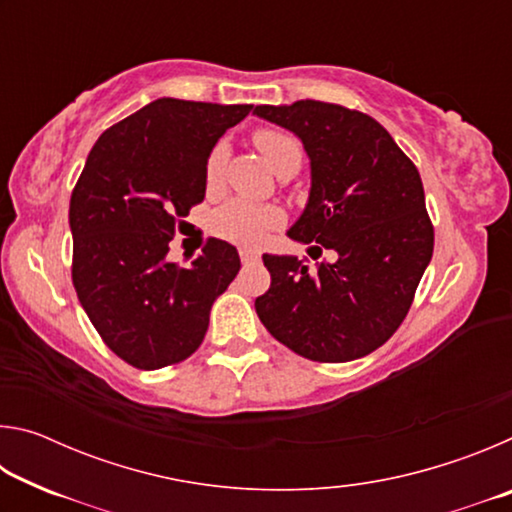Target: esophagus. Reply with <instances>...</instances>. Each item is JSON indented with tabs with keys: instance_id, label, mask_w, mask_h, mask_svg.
<instances>
[{
	"instance_id": "obj_1",
	"label": "esophagus",
	"mask_w": 512,
	"mask_h": 512,
	"mask_svg": "<svg viewBox=\"0 0 512 512\" xmlns=\"http://www.w3.org/2000/svg\"><path fill=\"white\" fill-rule=\"evenodd\" d=\"M239 257H241V262H244V264H250V262H257L259 253H257V250H250V248H241Z\"/></svg>"
}]
</instances>
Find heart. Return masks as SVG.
I'll return each instance as SVG.
<instances>
[{
    "label": "heart",
    "instance_id": "heart-1",
    "mask_svg": "<svg viewBox=\"0 0 512 512\" xmlns=\"http://www.w3.org/2000/svg\"><path fill=\"white\" fill-rule=\"evenodd\" d=\"M253 142L275 173L287 167L289 162L302 160V149L296 137L277 131V128H257L253 133ZM225 160H228V149H225V144H216L205 162V180L210 187L221 180ZM277 221H280V214H277L275 207L232 201L214 214L212 230L219 237L232 241V244L257 246L264 239L266 230H271Z\"/></svg>",
    "mask_w": 512,
    "mask_h": 512
}]
</instances>
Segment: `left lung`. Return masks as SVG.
Segmentation results:
<instances>
[{
  "label": "left lung",
  "instance_id": "8db88e82",
  "mask_svg": "<svg viewBox=\"0 0 512 512\" xmlns=\"http://www.w3.org/2000/svg\"><path fill=\"white\" fill-rule=\"evenodd\" d=\"M253 112L300 137L309 155V201L287 235L311 244L309 255L336 253L316 271L293 255H264L271 287L255 300L257 316L305 359L366 357L402 325L431 262L420 173L386 128L359 110L305 99Z\"/></svg>",
  "mask_w": 512,
  "mask_h": 512
}]
</instances>
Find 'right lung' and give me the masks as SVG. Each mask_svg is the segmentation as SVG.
Returning <instances> with one entry per match:
<instances>
[{
  "instance_id": "right-lung-1",
  "label": "right lung",
  "mask_w": 512,
  "mask_h": 512,
  "mask_svg": "<svg viewBox=\"0 0 512 512\" xmlns=\"http://www.w3.org/2000/svg\"><path fill=\"white\" fill-rule=\"evenodd\" d=\"M250 110L155 99L110 126L85 160L69 201L72 282L103 343L135 368L194 354L239 273L237 248L221 239L187 266L167 253L178 221L205 198L207 155Z\"/></svg>"
}]
</instances>
